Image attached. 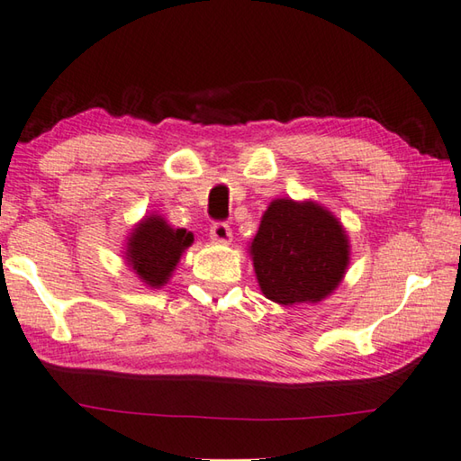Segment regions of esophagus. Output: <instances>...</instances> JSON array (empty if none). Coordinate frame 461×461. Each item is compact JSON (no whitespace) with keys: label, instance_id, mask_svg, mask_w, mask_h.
<instances>
[{"label":"esophagus","instance_id":"34e87169","mask_svg":"<svg viewBox=\"0 0 461 461\" xmlns=\"http://www.w3.org/2000/svg\"><path fill=\"white\" fill-rule=\"evenodd\" d=\"M209 236H212V240L217 241V244H230L231 230L228 223H213L212 230H209Z\"/></svg>","mask_w":461,"mask_h":461}]
</instances>
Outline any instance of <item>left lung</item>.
I'll return each instance as SVG.
<instances>
[{"mask_svg":"<svg viewBox=\"0 0 461 461\" xmlns=\"http://www.w3.org/2000/svg\"><path fill=\"white\" fill-rule=\"evenodd\" d=\"M349 238L341 221L317 201L275 199L264 212L249 258L262 294L278 305L319 303L349 267Z\"/></svg>","mask_w":461,"mask_h":461,"instance_id":"obj_1","label":"left lung"}]
</instances>
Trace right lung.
<instances>
[{
	"instance_id": "obj_1",
	"label": "right lung",
	"mask_w": 461,
	"mask_h": 461,
	"mask_svg": "<svg viewBox=\"0 0 461 461\" xmlns=\"http://www.w3.org/2000/svg\"><path fill=\"white\" fill-rule=\"evenodd\" d=\"M193 240L191 231L173 228L162 215H144L130 231L123 260L130 270H134L140 283L162 288L173 276L178 260Z\"/></svg>"
}]
</instances>
